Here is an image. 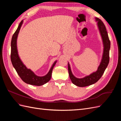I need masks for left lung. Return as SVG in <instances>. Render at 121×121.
<instances>
[{
    "label": "left lung",
    "instance_id": "left-lung-1",
    "mask_svg": "<svg viewBox=\"0 0 121 121\" xmlns=\"http://www.w3.org/2000/svg\"><path fill=\"white\" fill-rule=\"evenodd\" d=\"M95 19L97 23V26L101 36L104 47L101 60L97 69L89 75L86 76L83 78H78L73 74L70 65L68 62V71L69 78L74 85L79 87H82L89 86L97 82L103 75L109 63V52L111 47V42L109 40L107 29L104 24L100 19L97 17H95Z\"/></svg>",
    "mask_w": 121,
    "mask_h": 121
}]
</instances>
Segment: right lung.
Here are the masks:
<instances>
[{
	"label": "right lung",
	"instance_id": "1",
	"mask_svg": "<svg viewBox=\"0 0 121 121\" xmlns=\"http://www.w3.org/2000/svg\"><path fill=\"white\" fill-rule=\"evenodd\" d=\"M23 20L21 22L17 30L12 37V41H11V61L17 74L24 82L32 85L41 86L48 82L50 80L52 69L56 63L57 60L54 62L48 73L43 76L36 75L31 69L26 67L19 56L17 47L18 35L22 26L23 24Z\"/></svg>",
	"mask_w": 121,
	"mask_h": 121
}]
</instances>
